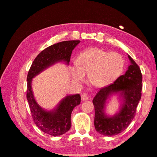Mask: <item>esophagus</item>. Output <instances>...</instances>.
Here are the masks:
<instances>
[{
	"label": "esophagus",
	"mask_w": 157,
	"mask_h": 157,
	"mask_svg": "<svg viewBox=\"0 0 157 157\" xmlns=\"http://www.w3.org/2000/svg\"><path fill=\"white\" fill-rule=\"evenodd\" d=\"M81 99H82V100H83V101L87 100L89 99L88 95H87V94H86V93H83V94H82V95H81Z\"/></svg>",
	"instance_id": "esophagus-1"
}]
</instances>
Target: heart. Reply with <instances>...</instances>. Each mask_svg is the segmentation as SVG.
Returning a JSON list of instances; mask_svg holds the SVG:
<instances>
[{
	"instance_id": "heart-1",
	"label": "heart",
	"mask_w": 157,
	"mask_h": 157,
	"mask_svg": "<svg viewBox=\"0 0 157 157\" xmlns=\"http://www.w3.org/2000/svg\"><path fill=\"white\" fill-rule=\"evenodd\" d=\"M123 68L124 61L118 53L94 48L78 55L71 73L76 82H82L84 75H87L90 84L102 88L112 84L121 75Z\"/></svg>"
}]
</instances>
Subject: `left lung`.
Masks as SVG:
<instances>
[{
    "label": "left lung",
    "mask_w": 157,
    "mask_h": 157,
    "mask_svg": "<svg viewBox=\"0 0 157 157\" xmlns=\"http://www.w3.org/2000/svg\"><path fill=\"white\" fill-rule=\"evenodd\" d=\"M131 62L125 74L109 86L101 89L93 100L95 108V130L104 136H111L124 131L129 125L141 98L142 74L139 65L128 55ZM120 93L123 104L120 111L115 116L105 115L104 109L108 98L113 93Z\"/></svg>",
    "instance_id": "left-lung-1"
}]
</instances>
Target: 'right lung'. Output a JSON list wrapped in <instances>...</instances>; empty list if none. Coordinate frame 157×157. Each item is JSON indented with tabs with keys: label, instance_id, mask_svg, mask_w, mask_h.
<instances>
[{
	"label": "right lung",
	"instance_id": "right-lung-1",
	"mask_svg": "<svg viewBox=\"0 0 157 157\" xmlns=\"http://www.w3.org/2000/svg\"><path fill=\"white\" fill-rule=\"evenodd\" d=\"M80 41H65L55 44L39 53L33 61L27 76L26 97L34 123L42 132L51 136H60L68 132L71 127L72 111L80 104L79 94L68 95L63 99L54 111H46L39 107L32 91V79L48 66L60 61L69 63L71 53Z\"/></svg>",
	"mask_w": 157,
	"mask_h": 157
}]
</instances>
